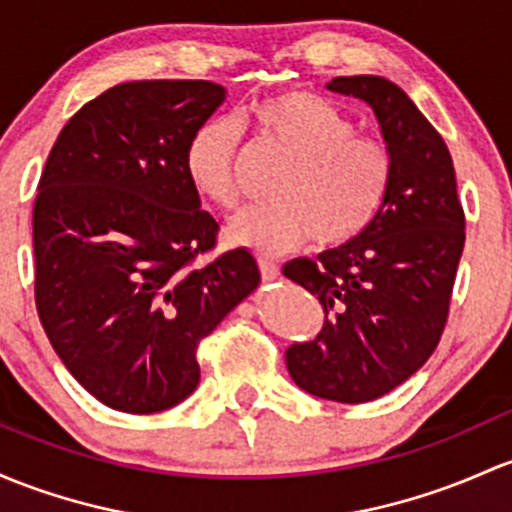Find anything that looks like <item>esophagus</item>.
<instances>
[{"instance_id": "obj_1", "label": "esophagus", "mask_w": 512, "mask_h": 512, "mask_svg": "<svg viewBox=\"0 0 512 512\" xmlns=\"http://www.w3.org/2000/svg\"><path fill=\"white\" fill-rule=\"evenodd\" d=\"M258 268H261L263 280H276L278 278V266L271 261V258H258Z\"/></svg>"}]
</instances>
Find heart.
<instances>
[{
	"instance_id": "1",
	"label": "heart",
	"mask_w": 512,
	"mask_h": 512,
	"mask_svg": "<svg viewBox=\"0 0 512 512\" xmlns=\"http://www.w3.org/2000/svg\"><path fill=\"white\" fill-rule=\"evenodd\" d=\"M236 124L283 151L290 163L273 185L276 200L229 219V244L285 254L312 234L332 246L371 227L388 197L393 158L381 141L354 134V122L337 104L290 90L249 104ZM236 151L239 129L224 117L202 122L185 144L183 168L192 190L217 207L236 202Z\"/></svg>"
}]
</instances>
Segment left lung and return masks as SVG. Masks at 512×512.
<instances>
[{
	"mask_svg": "<svg viewBox=\"0 0 512 512\" xmlns=\"http://www.w3.org/2000/svg\"><path fill=\"white\" fill-rule=\"evenodd\" d=\"M327 87L373 109L393 180L366 232L317 261L283 266L324 310L317 337L290 344L285 364L305 393L368 403L408 381L437 349L464 251V210L447 144L395 82L351 75Z\"/></svg>",
	"mask_w": 512,
	"mask_h": 512,
	"instance_id": "8db88e82",
	"label": "left lung"
}]
</instances>
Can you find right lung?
<instances>
[{"label":"right lung","mask_w":512,"mask_h":512,"mask_svg":"<svg viewBox=\"0 0 512 512\" xmlns=\"http://www.w3.org/2000/svg\"><path fill=\"white\" fill-rule=\"evenodd\" d=\"M227 90L136 80L63 126L34 205L36 307L75 381L107 408L151 415L200 383L197 346L261 273L246 249L207 266L219 224L183 168Z\"/></svg>","instance_id":"add662e5"}]
</instances>
